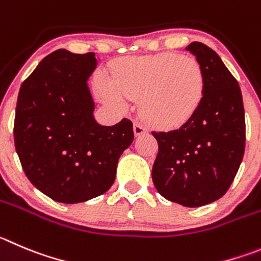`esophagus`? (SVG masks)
<instances>
[{"label": "esophagus", "mask_w": 261, "mask_h": 261, "mask_svg": "<svg viewBox=\"0 0 261 261\" xmlns=\"http://www.w3.org/2000/svg\"><path fill=\"white\" fill-rule=\"evenodd\" d=\"M147 128L144 127V126L142 125V123H134V134H135V136H140V135H144V134H147Z\"/></svg>", "instance_id": "1"}]
</instances>
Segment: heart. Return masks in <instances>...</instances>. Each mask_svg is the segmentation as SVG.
<instances>
[{
  "label": "heart",
  "mask_w": 261,
  "mask_h": 261,
  "mask_svg": "<svg viewBox=\"0 0 261 261\" xmlns=\"http://www.w3.org/2000/svg\"><path fill=\"white\" fill-rule=\"evenodd\" d=\"M112 82L101 86L104 100L125 107V97L140 100L139 111L149 125L176 128L193 117L204 95V73L193 58L162 53L123 59Z\"/></svg>",
  "instance_id": "b5f03b06"
}]
</instances>
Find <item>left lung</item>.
<instances>
[{"instance_id":"1","label":"left lung","mask_w":261,"mask_h":261,"mask_svg":"<svg viewBox=\"0 0 261 261\" xmlns=\"http://www.w3.org/2000/svg\"><path fill=\"white\" fill-rule=\"evenodd\" d=\"M186 50L203 69V99L179 128L152 133L158 142L152 179L166 199L199 207L223 197L234 180L245 153V109L237 80L218 54L201 42Z\"/></svg>"}]
</instances>
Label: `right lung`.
Returning <instances> with one entry per match:
<instances>
[{
  "mask_svg": "<svg viewBox=\"0 0 261 261\" xmlns=\"http://www.w3.org/2000/svg\"><path fill=\"white\" fill-rule=\"evenodd\" d=\"M94 53L59 48L43 58L21 84L14 122L15 149L29 181L62 203H80L106 193L117 164L134 140L133 122L95 121L87 81Z\"/></svg>",
  "mask_w": 261,
  "mask_h": 261,
  "instance_id": "1",
  "label": "right lung"
}]
</instances>
